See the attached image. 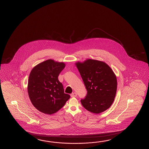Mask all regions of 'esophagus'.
Instances as JSON below:
<instances>
[{
    "label": "esophagus",
    "instance_id": "obj_1",
    "mask_svg": "<svg viewBox=\"0 0 149 149\" xmlns=\"http://www.w3.org/2000/svg\"><path fill=\"white\" fill-rule=\"evenodd\" d=\"M70 96H71V97H77V93L76 92L72 93V94H70Z\"/></svg>",
    "mask_w": 149,
    "mask_h": 149
}]
</instances>
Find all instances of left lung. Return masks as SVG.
<instances>
[{
  "mask_svg": "<svg viewBox=\"0 0 149 149\" xmlns=\"http://www.w3.org/2000/svg\"><path fill=\"white\" fill-rule=\"evenodd\" d=\"M75 65L87 90L82 106L94 113L109 108L115 100L117 81L115 74L108 65L102 61L88 59L77 61Z\"/></svg>",
  "mask_w": 149,
  "mask_h": 149,
  "instance_id": "1",
  "label": "left lung"
}]
</instances>
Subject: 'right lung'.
Returning <instances> with one entry per match:
<instances>
[{
  "label": "right lung",
  "instance_id": "1",
  "mask_svg": "<svg viewBox=\"0 0 149 149\" xmlns=\"http://www.w3.org/2000/svg\"><path fill=\"white\" fill-rule=\"evenodd\" d=\"M65 67L63 62L48 59L38 64L31 70L27 92L31 102L40 112L52 115L57 112L70 98L64 93L58 76Z\"/></svg>",
  "mask_w": 149,
  "mask_h": 149
}]
</instances>
